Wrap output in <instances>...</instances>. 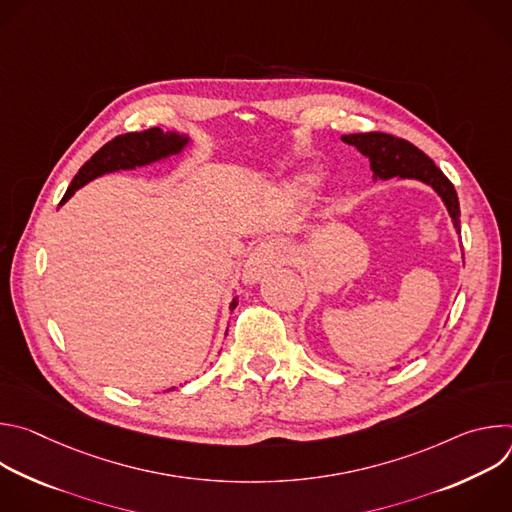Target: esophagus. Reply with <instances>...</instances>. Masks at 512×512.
I'll list each match as a JSON object with an SVG mask.
<instances>
[{
    "mask_svg": "<svg viewBox=\"0 0 512 512\" xmlns=\"http://www.w3.org/2000/svg\"><path fill=\"white\" fill-rule=\"evenodd\" d=\"M294 257V251L283 241H261L257 243L247 261H245V269H243V281L253 285L257 283L265 273L273 271L275 267H281L285 263L291 261Z\"/></svg>",
    "mask_w": 512,
    "mask_h": 512,
    "instance_id": "34e87169",
    "label": "esophagus"
}]
</instances>
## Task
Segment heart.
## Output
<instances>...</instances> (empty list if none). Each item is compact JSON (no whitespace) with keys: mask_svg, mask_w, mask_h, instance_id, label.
Here are the masks:
<instances>
[{"mask_svg":"<svg viewBox=\"0 0 512 512\" xmlns=\"http://www.w3.org/2000/svg\"><path fill=\"white\" fill-rule=\"evenodd\" d=\"M316 182H318V176L312 174V172H300L296 176L287 178L279 190L285 198H291V200H302V198H308L314 188H316Z\"/></svg>","mask_w":512,"mask_h":512,"instance_id":"obj_1","label":"heart"}]
</instances>
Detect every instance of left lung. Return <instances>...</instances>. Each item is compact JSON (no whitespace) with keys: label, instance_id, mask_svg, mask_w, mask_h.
Here are the masks:
<instances>
[{"label":"left lung","instance_id":"obj_1","mask_svg":"<svg viewBox=\"0 0 512 512\" xmlns=\"http://www.w3.org/2000/svg\"><path fill=\"white\" fill-rule=\"evenodd\" d=\"M342 141L354 148L371 162L373 180H417L429 186L437 196L442 198L452 225L460 235V202L454 190V184L444 176V172L437 168L421 150H417L413 143L393 137L389 133H350L342 135Z\"/></svg>","mask_w":512,"mask_h":512}]
</instances>
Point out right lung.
Wrapping results in <instances>:
<instances>
[{
	"instance_id": "add662e5",
	"label": "right lung",
	"mask_w": 512,
	"mask_h": 512,
	"mask_svg": "<svg viewBox=\"0 0 512 512\" xmlns=\"http://www.w3.org/2000/svg\"><path fill=\"white\" fill-rule=\"evenodd\" d=\"M190 143H192V137L188 133H180V131H172V129L162 131L160 127H152L148 131H139V133L119 135V137L111 139L109 143H105L103 148L79 170V174L72 178L60 204H64L79 188L93 182L95 178H101V176L113 174V172H121V170H135V168L164 162L172 156H180ZM231 306L235 308L237 302L233 300ZM172 389H176V387H172ZM172 389H168V391H172Z\"/></svg>"
}]
</instances>
